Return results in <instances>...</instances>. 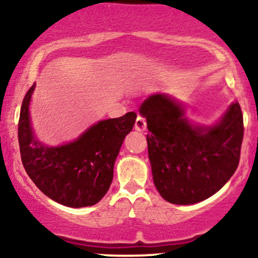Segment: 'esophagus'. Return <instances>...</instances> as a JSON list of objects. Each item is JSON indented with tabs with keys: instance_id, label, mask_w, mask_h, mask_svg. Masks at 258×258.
I'll use <instances>...</instances> for the list:
<instances>
[{
	"instance_id": "1",
	"label": "esophagus",
	"mask_w": 258,
	"mask_h": 258,
	"mask_svg": "<svg viewBox=\"0 0 258 258\" xmlns=\"http://www.w3.org/2000/svg\"><path fill=\"white\" fill-rule=\"evenodd\" d=\"M135 128L136 131H139V132H143L147 130V121L143 116H141V115H138V117L136 119Z\"/></svg>"
}]
</instances>
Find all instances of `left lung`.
<instances>
[{"label":"left lung","mask_w":258,"mask_h":258,"mask_svg":"<svg viewBox=\"0 0 258 258\" xmlns=\"http://www.w3.org/2000/svg\"><path fill=\"white\" fill-rule=\"evenodd\" d=\"M139 112L149 130L147 142L154 184L168 203H200L217 193L235 172L244 137L238 102L211 126L186 119L185 106L166 93L148 97Z\"/></svg>","instance_id":"8db88e82"}]
</instances>
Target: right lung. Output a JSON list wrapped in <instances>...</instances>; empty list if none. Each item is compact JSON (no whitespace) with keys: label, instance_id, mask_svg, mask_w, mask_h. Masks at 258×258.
Masks as SVG:
<instances>
[{"label":"right lung","instance_id":"right-lung-1","mask_svg":"<svg viewBox=\"0 0 258 258\" xmlns=\"http://www.w3.org/2000/svg\"><path fill=\"white\" fill-rule=\"evenodd\" d=\"M35 84L20 109L18 139L23 166L44 195L69 207L97 204L109 190L114 164L123 139L135 126V111L98 121L75 141L57 147L41 143L31 126L30 102Z\"/></svg>","mask_w":258,"mask_h":258}]
</instances>
